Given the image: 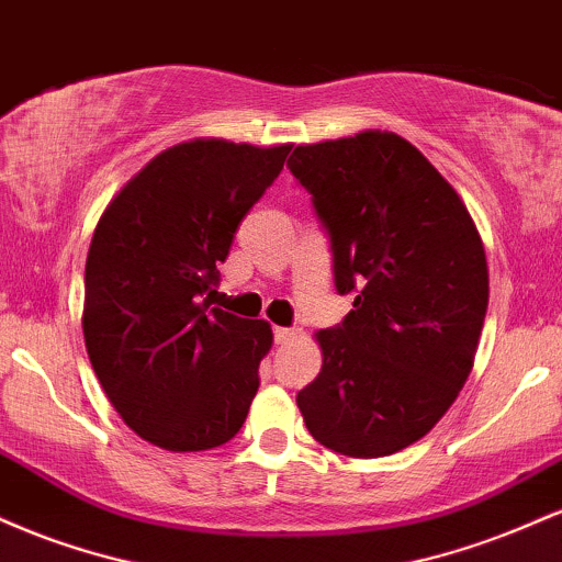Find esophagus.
<instances>
[{"label":"esophagus","mask_w":562,"mask_h":562,"mask_svg":"<svg viewBox=\"0 0 562 562\" xmlns=\"http://www.w3.org/2000/svg\"><path fill=\"white\" fill-rule=\"evenodd\" d=\"M299 335V330H293V327H274V340L277 344H290V340Z\"/></svg>","instance_id":"34e87169"}]
</instances>
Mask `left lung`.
Returning a JSON list of instances; mask_svg holds the SVG:
<instances>
[{
	"label": "left lung",
	"mask_w": 562,
	"mask_h": 562,
	"mask_svg": "<svg viewBox=\"0 0 562 562\" xmlns=\"http://www.w3.org/2000/svg\"><path fill=\"white\" fill-rule=\"evenodd\" d=\"M330 232L344 325L314 333L319 375L299 409L322 447L385 457L420 441L473 370L488 306L486 250L436 166L412 142L367 128L299 145L288 160Z\"/></svg>",
	"instance_id": "left-lung-1"
}]
</instances>
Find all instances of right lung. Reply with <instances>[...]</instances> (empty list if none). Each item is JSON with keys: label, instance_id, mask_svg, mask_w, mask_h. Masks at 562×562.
<instances>
[{"label": "right lung", "instance_id": "right-lung-1", "mask_svg": "<svg viewBox=\"0 0 562 562\" xmlns=\"http://www.w3.org/2000/svg\"><path fill=\"white\" fill-rule=\"evenodd\" d=\"M290 147L179 142L147 160L97 222L83 344L121 420L160 449H216L248 417L272 327L211 308L205 295Z\"/></svg>", "mask_w": 562, "mask_h": 562}]
</instances>
